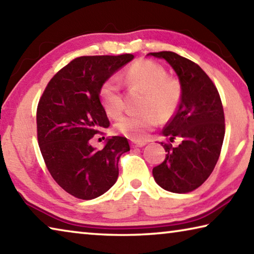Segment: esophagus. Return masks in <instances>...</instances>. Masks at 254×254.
<instances>
[{"label":"esophagus","instance_id":"34e87169","mask_svg":"<svg viewBox=\"0 0 254 254\" xmlns=\"http://www.w3.org/2000/svg\"><path fill=\"white\" fill-rule=\"evenodd\" d=\"M147 144L145 141H137V140H132L131 142V147L132 148H140V147H143V145Z\"/></svg>","mask_w":254,"mask_h":254}]
</instances>
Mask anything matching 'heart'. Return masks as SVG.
<instances>
[{
	"label": "heart",
	"mask_w": 254,
	"mask_h": 254,
	"mask_svg": "<svg viewBox=\"0 0 254 254\" xmlns=\"http://www.w3.org/2000/svg\"><path fill=\"white\" fill-rule=\"evenodd\" d=\"M128 86L144 93L143 113L127 115L115 124V128L133 140H142L159 124V114L163 120L173 117L182 98L179 80L168 77V72L151 60H136L124 72ZM104 111L110 118H118L124 110L121 86L114 77L106 79L100 88ZM158 114L157 115L156 113Z\"/></svg>",
	"instance_id": "heart-1"
}]
</instances>
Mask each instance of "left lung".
I'll return each instance as SVG.
<instances>
[{
	"label": "left lung",
	"mask_w": 254,
	"mask_h": 254,
	"mask_svg": "<svg viewBox=\"0 0 254 254\" xmlns=\"http://www.w3.org/2000/svg\"><path fill=\"white\" fill-rule=\"evenodd\" d=\"M174 68L182 85L178 110L162 130L166 159L152 169L153 178L166 190L185 194L203 185L220 158L225 119L220 94L212 79L191 60L173 51L150 53ZM175 138L181 143L171 145Z\"/></svg>",
	"instance_id": "1"
}]
</instances>
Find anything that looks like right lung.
I'll list each match as a JSON object with an SVG mask.
<instances>
[{
    "label": "right lung",
    "mask_w": 254,
    "mask_h": 254,
    "mask_svg": "<svg viewBox=\"0 0 254 254\" xmlns=\"http://www.w3.org/2000/svg\"><path fill=\"white\" fill-rule=\"evenodd\" d=\"M134 58L83 56L60 69L47 85L37 109V135L47 169L64 190L79 199L106 192L119 177V160L130 150L127 139L112 136L101 150L89 140L109 127L100 101L106 79Z\"/></svg>",
    "instance_id": "right-lung-1"
}]
</instances>
